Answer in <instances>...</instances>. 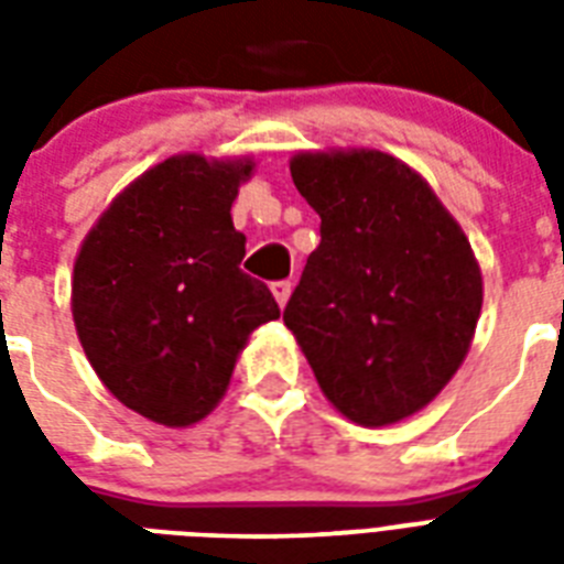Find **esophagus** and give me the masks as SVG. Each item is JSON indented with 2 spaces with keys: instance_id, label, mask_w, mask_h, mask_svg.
Segmentation results:
<instances>
[{
  "instance_id": "34e87169",
  "label": "esophagus",
  "mask_w": 564,
  "mask_h": 564,
  "mask_svg": "<svg viewBox=\"0 0 564 564\" xmlns=\"http://www.w3.org/2000/svg\"><path fill=\"white\" fill-rule=\"evenodd\" d=\"M290 292H292L290 281H274L272 283V295H274V301H278V307H286V301H290Z\"/></svg>"
}]
</instances>
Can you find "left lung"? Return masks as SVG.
<instances>
[{"mask_svg":"<svg viewBox=\"0 0 564 564\" xmlns=\"http://www.w3.org/2000/svg\"><path fill=\"white\" fill-rule=\"evenodd\" d=\"M292 181L322 242L283 310L322 392L386 427L424 410L463 366L482 307L471 242L419 172L377 149L299 152Z\"/></svg>","mask_w":564,"mask_h":564,"instance_id":"left-lung-1","label":"left lung"}]
</instances>
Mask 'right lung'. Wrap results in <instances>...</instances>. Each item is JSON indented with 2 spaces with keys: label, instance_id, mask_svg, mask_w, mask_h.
<instances>
[{
  "label": "right lung",
  "instance_id": "add662e5",
  "mask_svg": "<svg viewBox=\"0 0 564 564\" xmlns=\"http://www.w3.org/2000/svg\"><path fill=\"white\" fill-rule=\"evenodd\" d=\"M251 158L172 154L108 204L73 265V322L93 371L163 427L207 419L257 327L281 316L239 263L230 204Z\"/></svg>",
  "mask_w": 564,
  "mask_h": 564
}]
</instances>
